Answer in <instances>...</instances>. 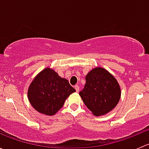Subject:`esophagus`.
<instances>
[{
  "label": "esophagus",
  "mask_w": 149,
  "mask_h": 149,
  "mask_svg": "<svg viewBox=\"0 0 149 149\" xmlns=\"http://www.w3.org/2000/svg\"><path fill=\"white\" fill-rule=\"evenodd\" d=\"M75 88H76V92H79V86H78V85L75 86Z\"/></svg>",
  "instance_id": "1"
}]
</instances>
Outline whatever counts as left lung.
Masks as SVG:
<instances>
[{
  "instance_id": "8db88e82",
  "label": "left lung",
  "mask_w": 149,
  "mask_h": 149,
  "mask_svg": "<svg viewBox=\"0 0 149 149\" xmlns=\"http://www.w3.org/2000/svg\"><path fill=\"white\" fill-rule=\"evenodd\" d=\"M79 95L93 115L102 116L117 106L121 89L117 79L108 70L97 67L86 76V84Z\"/></svg>"
}]
</instances>
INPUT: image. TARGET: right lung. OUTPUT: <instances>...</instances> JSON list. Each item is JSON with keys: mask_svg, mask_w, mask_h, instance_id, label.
Listing matches in <instances>:
<instances>
[{"mask_svg": "<svg viewBox=\"0 0 149 149\" xmlns=\"http://www.w3.org/2000/svg\"><path fill=\"white\" fill-rule=\"evenodd\" d=\"M75 91L67 79L59 76L53 69L46 68L30 84L27 97L37 112L52 116L62 108L66 99Z\"/></svg>", "mask_w": 149, "mask_h": 149, "instance_id": "1", "label": "right lung"}]
</instances>
